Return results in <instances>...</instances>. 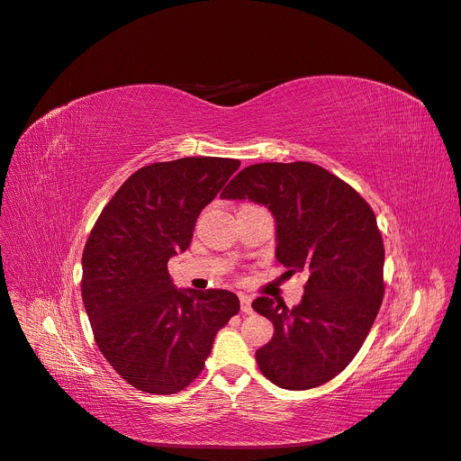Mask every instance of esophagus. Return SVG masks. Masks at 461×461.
Returning <instances> with one entry per match:
<instances>
[{
	"label": "esophagus",
	"mask_w": 461,
	"mask_h": 461,
	"mask_svg": "<svg viewBox=\"0 0 461 461\" xmlns=\"http://www.w3.org/2000/svg\"><path fill=\"white\" fill-rule=\"evenodd\" d=\"M240 312L252 313V301L249 295H240Z\"/></svg>",
	"instance_id": "esophagus-1"
}]
</instances>
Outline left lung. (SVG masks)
Listing matches in <instances>:
<instances>
[{"label": "left lung", "mask_w": 461, "mask_h": 461, "mask_svg": "<svg viewBox=\"0 0 461 461\" xmlns=\"http://www.w3.org/2000/svg\"><path fill=\"white\" fill-rule=\"evenodd\" d=\"M221 198L267 205L276 221V259L308 275L301 304L258 297L273 340L256 351L261 374L287 391L336 377L355 358L384 295V247L360 194L312 162H263L239 172Z\"/></svg>", "instance_id": "left-lung-1"}]
</instances>
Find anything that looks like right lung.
<instances>
[{"instance_id":"right-lung-1","label":"right lung","mask_w":461,"mask_h":461,"mask_svg":"<svg viewBox=\"0 0 461 461\" xmlns=\"http://www.w3.org/2000/svg\"><path fill=\"white\" fill-rule=\"evenodd\" d=\"M240 166L186 157L134 172L103 212L82 254V299L95 342L138 391L176 394L196 379L216 332L239 312L226 289L179 292L167 259L186 250L196 218Z\"/></svg>"}]
</instances>
